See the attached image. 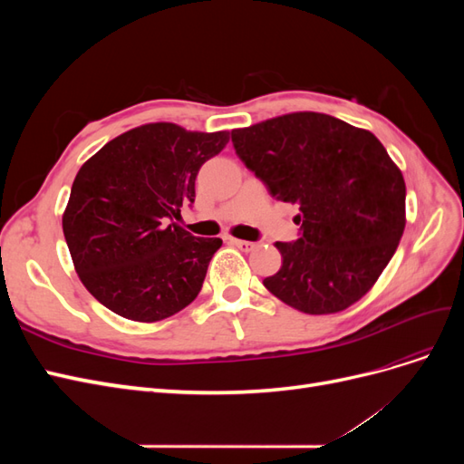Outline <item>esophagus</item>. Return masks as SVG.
<instances>
[{
    "label": "esophagus",
    "mask_w": 464,
    "mask_h": 464,
    "mask_svg": "<svg viewBox=\"0 0 464 464\" xmlns=\"http://www.w3.org/2000/svg\"><path fill=\"white\" fill-rule=\"evenodd\" d=\"M230 244H234L236 247H240L242 251H251V249H256V247H257V244H254V242H247V240H236V237H230Z\"/></svg>",
    "instance_id": "obj_1"
}]
</instances>
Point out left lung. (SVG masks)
I'll return each mask as SVG.
<instances>
[{
  "label": "left lung",
  "instance_id": "8db88e82",
  "mask_svg": "<svg viewBox=\"0 0 464 464\" xmlns=\"http://www.w3.org/2000/svg\"><path fill=\"white\" fill-rule=\"evenodd\" d=\"M232 145L275 199L300 205L298 240L275 244L283 266L265 288L312 315L358 302L404 232V179L379 139L327 114L296 111L234 130Z\"/></svg>",
  "mask_w": 464,
  "mask_h": 464
}]
</instances>
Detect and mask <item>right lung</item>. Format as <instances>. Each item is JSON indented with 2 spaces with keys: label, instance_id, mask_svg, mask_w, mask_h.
<instances>
[{
  "label": "right lung",
  "instance_id": "obj_1",
  "mask_svg": "<svg viewBox=\"0 0 464 464\" xmlns=\"http://www.w3.org/2000/svg\"><path fill=\"white\" fill-rule=\"evenodd\" d=\"M228 139L227 131L147 123L81 166L63 236L82 285L108 310L152 323L198 298L222 240L195 237L172 220L193 205L199 168Z\"/></svg>",
  "mask_w": 464,
  "mask_h": 464
}]
</instances>
